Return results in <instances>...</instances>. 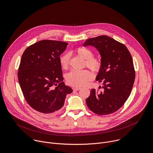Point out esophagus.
Here are the masks:
<instances>
[{
  "label": "esophagus",
  "instance_id": "obj_1",
  "mask_svg": "<svg viewBox=\"0 0 153 153\" xmlns=\"http://www.w3.org/2000/svg\"><path fill=\"white\" fill-rule=\"evenodd\" d=\"M80 89H81L80 87H75V88H73V90H74V91H79V90H80Z\"/></svg>",
  "mask_w": 153,
  "mask_h": 153
}]
</instances>
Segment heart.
I'll list each match as a JSON object with an SVG mask.
<instances>
[{
	"mask_svg": "<svg viewBox=\"0 0 153 153\" xmlns=\"http://www.w3.org/2000/svg\"><path fill=\"white\" fill-rule=\"evenodd\" d=\"M76 53L86 60V65L93 71L98 72L102 67L101 60L98 58L93 57V51L85 47H79L75 50ZM62 67L66 69L68 68L70 62L68 54L63 55L60 59ZM93 74L88 70L71 71L67 76V82L73 86H82L88 83L93 79Z\"/></svg>",
	"mask_w": 153,
	"mask_h": 153,
	"instance_id": "1",
	"label": "heart"
}]
</instances>
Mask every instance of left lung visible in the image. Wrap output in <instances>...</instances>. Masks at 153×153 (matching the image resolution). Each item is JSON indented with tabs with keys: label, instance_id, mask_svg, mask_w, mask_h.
Listing matches in <instances>:
<instances>
[{
	"label": "left lung",
	"instance_id": "1",
	"mask_svg": "<svg viewBox=\"0 0 153 153\" xmlns=\"http://www.w3.org/2000/svg\"><path fill=\"white\" fill-rule=\"evenodd\" d=\"M84 47L96 48L101 57L102 67L96 80L102 82L103 91L92 89L86 103L99 115L113 113L120 109L131 92L135 71L131 55L122 43L107 36L87 39Z\"/></svg>",
	"mask_w": 153,
	"mask_h": 153
}]
</instances>
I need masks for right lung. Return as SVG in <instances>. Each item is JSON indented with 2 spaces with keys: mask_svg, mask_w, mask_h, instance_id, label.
I'll use <instances>...</instances> for the list:
<instances>
[{
  "mask_svg": "<svg viewBox=\"0 0 153 153\" xmlns=\"http://www.w3.org/2000/svg\"><path fill=\"white\" fill-rule=\"evenodd\" d=\"M67 45L62 41L43 40L28 47L22 56L17 73L22 91L29 105L43 115L56 114L66 96L73 92L63 82L60 62Z\"/></svg>",
  "mask_w": 153,
  "mask_h": 153,
  "instance_id": "right-lung-1",
  "label": "right lung"
}]
</instances>
